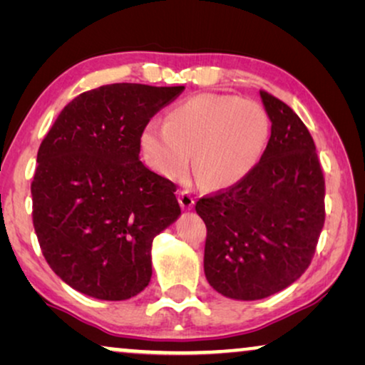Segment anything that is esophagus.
<instances>
[{
	"label": "esophagus",
	"mask_w": 365,
	"mask_h": 365,
	"mask_svg": "<svg viewBox=\"0 0 365 365\" xmlns=\"http://www.w3.org/2000/svg\"><path fill=\"white\" fill-rule=\"evenodd\" d=\"M194 196L191 191L184 189V191L179 192V204H181L182 209H192L194 207Z\"/></svg>",
	"instance_id": "34e87169"
}]
</instances>
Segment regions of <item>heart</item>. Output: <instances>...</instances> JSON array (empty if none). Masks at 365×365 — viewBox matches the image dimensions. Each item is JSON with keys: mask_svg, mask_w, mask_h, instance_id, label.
<instances>
[{"mask_svg": "<svg viewBox=\"0 0 365 365\" xmlns=\"http://www.w3.org/2000/svg\"><path fill=\"white\" fill-rule=\"evenodd\" d=\"M271 119L251 99L201 93L176 104L166 124L151 123L143 131L144 158L154 171L179 179L191 166L211 189L236 186L266 153Z\"/></svg>", "mask_w": 365, "mask_h": 365, "instance_id": "obj_1", "label": "heart"}]
</instances>
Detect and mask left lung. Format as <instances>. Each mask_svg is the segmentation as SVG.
<instances>
[{
	"label": "left lung",
	"mask_w": 365,
	"mask_h": 365,
	"mask_svg": "<svg viewBox=\"0 0 365 365\" xmlns=\"http://www.w3.org/2000/svg\"><path fill=\"white\" fill-rule=\"evenodd\" d=\"M271 138L257 168L236 186L196 202L206 224L204 272L222 296L256 301L306 272L326 221V182L301 118L267 91Z\"/></svg>",
	"instance_id": "8db88e82"
}]
</instances>
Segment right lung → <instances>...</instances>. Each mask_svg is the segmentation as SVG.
<instances>
[{"instance_id": "obj_1", "label": "right lung", "mask_w": 365, "mask_h": 365, "mask_svg": "<svg viewBox=\"0 0 365 365\" xmlns=\"http://www.w3.org/2000/svg\"><path fill=\"white\" fill-rule=\"evenodd\" d=\"M184 86L116 83L68 103L38 149L33 226L49 267L103 301L151 281V244L181 214L176 184L139 161L154 114Z\"/></svg>"}]
</instances>
